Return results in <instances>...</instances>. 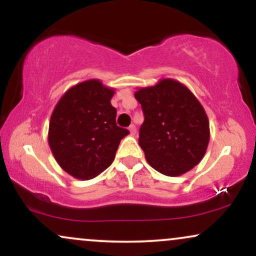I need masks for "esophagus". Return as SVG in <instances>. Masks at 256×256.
Here are the masks:
<instances>
[{
  "instance_id": "obj_1",
  "label": "esophagus",
  "mask_w": 256,
  "mask_h": 256,
  "mask_svg": "<svg viewBox=\"0 0 256 256\" xmlns=\"http://www.w3.org/2000/svg\"><path fill=\"white\" fill-rule=\"evenodd\" d=\"M128 131H130V134H132V136H134V134H136V132H137L136 126H134V124L130 125V128H128Z\"/></svg>"
}]
</instances>
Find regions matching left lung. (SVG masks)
Here are the masks:
<instances>
[{
    "label": "left lung",
    "mask_w": 256,
    "mask_h": 256,
    "mask_svg": "<svg viewBox=\"0 0 256 256\" xmlns=\"http://www.w3.org/2000/svg\"><path fill=\"white\" fill-rule=\"evenodd\" d=\"M134 98L142 106L140 148L152 168L168 177L189 172L204 156L210 120L196 96L171 78L140 88Z\"/></svg>",
    "instance_id": "obj_1"
}]
</instances>
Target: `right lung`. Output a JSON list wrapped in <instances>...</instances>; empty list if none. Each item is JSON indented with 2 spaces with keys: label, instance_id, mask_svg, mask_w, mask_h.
Returning a JSON list of instances; mask_svg holds the SVG:
<instances>
[{
  "label": "right lung",
  "instance_id": "1",
  "mask_svg": "<svg viewBox=\"0 0 256 256\" xmlns=\"http://www.w3.org/2000/svg\"><path fill=\"white\" fill-rule=\"evenodd\" d=\"M113 95L114 89L89 79L70 88L55 106L48 143L56 162L72 177H98L110 166L120 140L128 134L116 122Z\"/></svg>",
  "mask_w": 256,
  "mask_h": 256
}]
</instances>
